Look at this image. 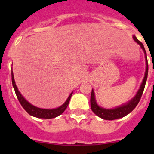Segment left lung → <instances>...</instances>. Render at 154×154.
Instances as JSON below:
<instances>
[{
  "instance_id": "1",
  "label": "left lung",
  "mask_w": 154,
  "mask_h": 154,
  "mask_svg": "<svg viewBox=\"0 0 154 154\" xmlns=\"http://www.w3.org/2000/svg\"><path fill=\"white\" fill-rule=\"evenodd\" d=\"M133 39L135 42H137L141 46V48H143L144 51V54H145V58H146V72H145V76H144V79L143 80V82L140 85V88L137 92V95L135 96V97L132 99L131 101H130L126 104L123 105L121 106L117 107V108L113 109H103L99 107L97 104H96V99H95V96H94V92L93 90H92V93H91V98H90V103H91V109H92V112L96 114V116H99L102 119H107V120H113V119H119V118H122L125 116H126L127 114H129L130 112H131L134 109L136 108V106H137V104L139 103L140 100L141 99V96L143 95V92L144 88H145V85H146V82L147 79V75H148V62H147V57H146V52L145 51V48H144L143 45L142 44V42H140L138 39L136 38L135 36H133Z\"/></svg>"
}]
</instances>
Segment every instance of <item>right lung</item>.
<instances>
[{
  "label": "right lung",
  "mask_w": 154,
  "mask_h": 154,
  "mask_svg": "<svg viewBox=\"0 0 154 154\" xmlns=\"http://www.w3.org/2000/svg\"><path fill=\"white\" fill-rule=\"evenodd\" d=\"M11 80L12 85H13L14 89V91H15L16 96H17L19 103H21L23 108L25 109V111L28 114H30L31 116H33L35 117L42 118V119H52V118H55L58 116L61 115L67 108L69 101H70L71 96L72 95V92L70 94V96L67 99V100L65 101V103L63 105H62L61 106L58 107V108L54 109H45L38 108V107L34 106L33 105L30 104L26 99L21 96V94L19 92L18 89H17V86H16L15 82H14L13 72H11Z\"/></svg>",
  "instance_id": "1"
}]
</instances>
